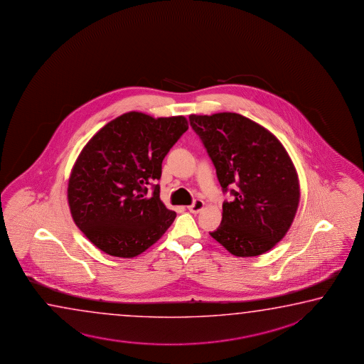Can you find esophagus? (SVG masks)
<instances>
[{"label":"esophagus","instance_id":"obj_1","mask_svg":"<svg viewBox=\"0 0 364 364\" xmlns=\"http://www.w3.org/2000/svg\"><path fill=\"white\" fill-rule=\"evenodd\" d=\"M203 205H205V203H203V200H200V198H196L193 203L190 205V206H187V209H188V211L190 213H198V211H201V210L203 209Z\"/></svg>","mask_w":364,"mask_h":364}]
</instances>
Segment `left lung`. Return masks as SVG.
Listing matches in <instances>:
<instances>
[{
  "label": "left lung",
  "instance_id": "1",
  "mask_svg": "<svg viewBox=\"0 0 364 364\" xmlns=\"http://www.w3.org/2000/svg\"><path fill=\"white\" fill-rule=\"evenodd\" d=\"M190 124L215 166L223 192L219 228L210 235L240 257L259 256L283 238L296 216V168L277 137L237 113L190 116Z\"/></svg>",
  "mask_w": 364,
  "mask_h": 364
}]
</instances>
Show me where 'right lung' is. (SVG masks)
Instances as JSON below:
<instances>
[{
    "mask_svg": "<svg viewBox=\"0 0 364 364\" xmlns=\"http://www.w3.org/2000/svg\"><path fill=\"white\" fill-rule=\"evenodd\" d=\"M188 129L187 119L129 112L105 124L82 149L68 181L74 222L92 245L135 257L172 225L161 200V163ZM154 192L147 195L148 186Z\"/></svg>",
    "mask_w": 364,
    "mask_h": 364,
    "instance_id": "add662e5",
    "label": "right lung"
}]
</instances>
